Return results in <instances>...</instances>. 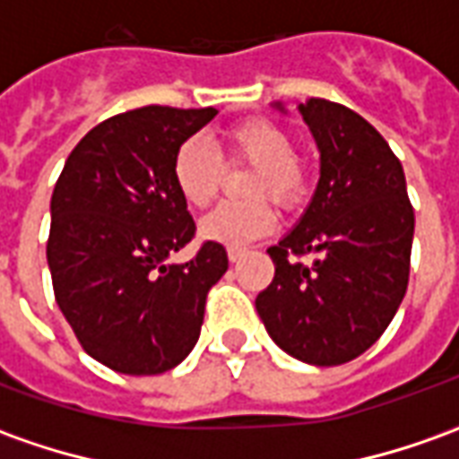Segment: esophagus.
Instances as JSON below:
<instances>
[{"label":"esophagus","mask_w":459,"mask_h":459,"mask_svg":"<svg viewBox=\"0 0 459 459\" xmlns=\"http://www.w3.org/2000/svg\"><path fill=\"white\" fill-rule=\"evenodd\" d=\"M243 255H246V250H243V248H229V260H230V263H238V260L243 258Z\"/></svg>","instance_id":"34e87169"}]
</instances>
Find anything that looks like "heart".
<instances>
[{
    "instance_id": "1",
    "label": "heart",
    "mask_w": 459,
    "mask_h": 459,
    "mask_svg": "<svg viewBox=\"0 0 459 459\" xmlns=\"http://www.w3.org/2000/svg\"><path fill=\"white\" fill-rule=\"evenodd\" d=\"M230 161L255 167L248 181L250 199L243 204H223L201 221V236L229 248H243L275 229L273 199L282 209H295L309 194V169L295 154V137L278 122L253 117L238 122L223 134ZM171 181L179 196L194 209H206L219 196L223 184L221 154L206 140H186L171 161Z\"/></svg>"
}]
</instances>
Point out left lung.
Returning a JSON list of instances; mask_svg holds the SVG:
<instances>
[{
    "label": "left lung",
    "instance_id": "obj_1",
    "mask_svg": "<svg viewBox=\"0 0 459 459\" xmlns=\"http://www.w3.org/2000/svg\"><path fill=\"white\" fill-rule=\"evenodd\" d=\"M298 110L317 142L319 181L298 226L268 248L275 278L255 309L282 351L339 366L376 344L403 302L415 216L403 167L374 125L322 98Z\"/></svg>",
    "mask_w": 459,
    "mask_h": 459
}]
</instances>
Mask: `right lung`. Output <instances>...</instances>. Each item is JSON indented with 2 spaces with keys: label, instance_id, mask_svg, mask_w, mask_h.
<instances>
[{
  "label": "right lung",
  "instance_id": "add662e5",
  "mask_svg": "<svg viewBox=\"0 0 459 459\" xmlns=\"http://www.w3.org/2000/svg\"><path fill=\"white\" fill-rule=\"evenodd\" d=\"M216 113L147 105L108 117L56 181L46 243L56 302L85 354L117 374L181 364L199 342L209 290L229 270L226 248L211 240L189 263H167L196 233L171 161Z\"/></svg>",
  "mask_w": 459,
  "mask_h": 459
}]
</instances>
